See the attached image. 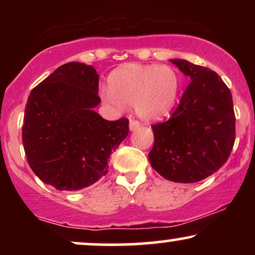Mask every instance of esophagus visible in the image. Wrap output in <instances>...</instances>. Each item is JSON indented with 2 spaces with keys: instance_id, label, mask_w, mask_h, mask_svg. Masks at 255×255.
<instances>
[{
  "instance_id": "34e87169",
  "label": "esophagus",
  "mask_w": 255,
  "mask_h": 255,
  "mask_svg": "<svg viewBox=\"0 0 255 255\" xmlns=\"http://www.w3.org/2000/svg\"><path fill=\"white\" fill-rule=\"evenodd\" d=\"M139 127H140L139 122L135 121V120H130V122H129V129H130L131 131L139 129Z\"/></svg>"
}]
</instances>
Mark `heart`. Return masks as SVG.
<instances>
[{"label":"heart","mask_w":255,"mask_h":255,"mask_svg":"<svg viewBox=\"0 0 255 255\" xmlns=\"http://www.w3.org/2000/svg\"><path fill=\"white\" fill-rule=\"evenodd\" d=\"M180 90L177 72L169 66L126 64L109 77L103 98L113 104L134 105L140 118L158 120L174 108Z\"/></svg>","instance_id":"1"}]
</instances>
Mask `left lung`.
<instances>
[{"mask_svg": "<svg viewBox=\"0 0 255 255\" xmlns=\"http://www.w3.org/2000/svg\"><path fill=\"white\" fill-rule=\"evenodd\" d=\"M191 83L177 109L152 126V168L172 182L209 177L228 160L235 142V114L230 90L217 73L186 60H170Z\"/></svg>", "mask_w": 255, "mask_h": 255, "instance_id": "obj_1", "label": "left lung"}]
</instances>
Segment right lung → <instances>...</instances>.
<instances>
[{"instance_id": "1", "label": "right lung", "mask_w": 255, "mask_h": 255, "mask_svg": "<svg viewBox=\"0 0 255 255\" xmlns=\"http://www.w3.org/2000/svg\"><path fill=\"white\" fill-rule=\"evenodd\" d=\"M99 75L89 64L58 67L31 91L22 144L27 162L57 191H80L108 172L111 152L128 135V120L107 121L96 113Z\"/></svg>"}]
</instances>
